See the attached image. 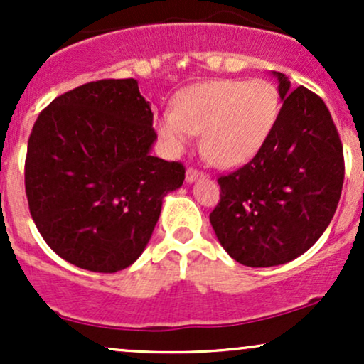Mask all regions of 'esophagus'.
I'll return each instance as SVG.
<instances>
[{
    "instance_id": "esophagus-1",
    "label": "esophagus",
    "mask_w": 364,
    "mask_h": 364,
    "mask_svg": "<svg viewBox=\"0 0 364 364\" xmlns=\"http://www.w3.org/2000/svg\"><path fill=\"white\" fill-rule=\"evenodd\" d=\"M202 176H203L202 171H198V169H195V168H188L186 169V181L188 183H193V181H196V179L202 178Z\"/></svg>"
}]
</instances>
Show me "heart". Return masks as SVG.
I'll return each instance as SVG.
<instances>
[{
  "label": "heart",
  "instance_id": "heart-1",
  "mask_svg": "<svg viewBox=\"0 0 364 364\" xmlns=\"http://www.w3.org/2000/svg\"><path fill=\"white\" fill-rule=\"evenodd\" d=\"M279 111L281 97L272 82L223 78L188 87L156 124L173 152L185 149L193 133H202L203 156L220 168H232L258 152Z\"/></svg>",
  "mask_w": 364,
  "mask_h": 364
}]
</instances>
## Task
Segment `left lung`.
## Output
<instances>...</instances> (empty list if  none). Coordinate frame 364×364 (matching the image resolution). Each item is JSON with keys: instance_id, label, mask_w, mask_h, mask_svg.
Segmentation results:
<instances>
[{"instance_id": "1", "label": "left lung", "mask_w": 364, "mask_h": 364, "mask_svg": "<svg viewBox=\"0 0 364 364\" xmlns=\"http://www.w3.org/2000/svg\"><path fill=\"white\" fill-rule=\"evenodd\" d=\"M279 80L282 107L252 161L217 178L210 224L223 248L246 267L294 260L323 235L344 183L342 141L320 95Z\"/></svg>"}]
</instances>
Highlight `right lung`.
<instances>
[{
	"label": "right lung",
	"instance_id": "add662e5",
	"mask_svg": "<svg viewBox=\"0 0 364 364\" xmlns=\"http://www.w3.org/2000/svg\"><path fill=\"white\" fill-rule=\"evenodd\" d=\"M154 114L135 78H104L58 95L28 136L25 193L41 236L90 272L132 265L147 246L162 198L185 166L150 156Z\"/></svg>",
	"mask_w": 364,
	"mask_h": 364
}]
</instances>
